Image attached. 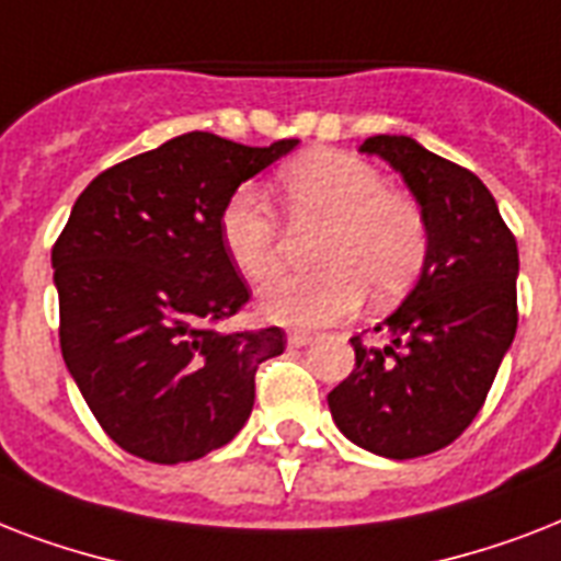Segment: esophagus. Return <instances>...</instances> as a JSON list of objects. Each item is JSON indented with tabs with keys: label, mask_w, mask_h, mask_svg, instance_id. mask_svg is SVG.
<instances>
[{
	"label": "esophagus",
	"mask_w": 561,
	"mask_h": 561,
	"mask_svg": "<svg viewBox=\"0 0 561 561\" xmlns=\"http://www.w3.org/2000/svg\"><path fill=\"white\" fill-rule=\"evenodd\" d=\"M308 343H311V334L308 332H288L290 350H299V346H308Z\"/></svg>",
	"instance_id": "34e87169"
}]
</instances>
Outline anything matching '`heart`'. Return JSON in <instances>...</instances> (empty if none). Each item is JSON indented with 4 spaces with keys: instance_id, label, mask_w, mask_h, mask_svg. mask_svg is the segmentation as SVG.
I'll return each instance as SVG.
<instances>
[{
    "instance_id": "1",
    "label": "heart",
    "mask_w": 561,
    "mask_h": 561,
    "mask_svg": "<svg viewBox=\"0 0 561 561\" xmlns=\"http://www.w3.org/2000/svg\"><path fill=\"white\" fill-rule=\"evenodd\" d=\"M279 194L297 229H323L317 273L276 276L259 290L267 320L299 329L337 323L364 297L390 302L416 282L427 259V220L413 197L387 188L369 162L341 151H314L279 174ZM229 262L250 282L267 279L282 262L276 211L255 186L229 194L218 218Z\"/></svg>"
}]
</instances>
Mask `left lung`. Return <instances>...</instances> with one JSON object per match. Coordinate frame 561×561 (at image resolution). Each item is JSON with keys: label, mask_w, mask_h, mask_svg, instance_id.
I'll return each instance as SVG.
<instances>
[{"label": "left lung", "mask_w": 561, "mask_h": 561, "mask_svg": "<svg viewBox=\"0 0 561 561\" xmlns=\"http://www.w3.org/2000/svg\"><path fill=\"white\" fill-rule=\"evenodd\" d=\"M360 151L404 178L431 244L413 290L375 325L390 343L367 350L352 337L355 369L329 392V410L355 445L410 460L451 445L483 408L518 329V244L469 169L410 136H369Z\"/></svg>", "instance_id": "1"}]
</instances>
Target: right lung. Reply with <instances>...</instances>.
<instances>
[{
  "label": "right lung",
  "mask_w": 561,
  "mask_h": 561,
  "mask_svg": "<svg viewBox=\"0 0 561 561\" xmlns=\"http://www.w3.org/2000/svg\"><path fill=\"white\" fill-rule=\"evenodd\" d=\"M297 148L183 134L101 171L51 250L60 352L92 416L148 462L201 460L244 427L279 325L218 332L250 299L220 244L224 203Z\"/></svg>",
  "instance_id": "add662e5"
}]
</instances>
